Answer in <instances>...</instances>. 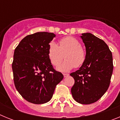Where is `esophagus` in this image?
Listing matches in <instances>:
<instances>
[{
    "label": "esophagus",
    "mask_w": 120,
    "mask_h": 120,
    "mask_svg": "<svg viewBox=\"0 0 120 120\" xmlns=\"http://www.w3.org/2000/svg\"><path fill=\"white\" fill-rule=\"evenodd\" d=\"M63 75H64V77H67V76H69V74H67V73H64Z\"/></svg>",
    "instance_id": "1"
}]
</instances>
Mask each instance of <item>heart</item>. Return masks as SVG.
<instances>
[{
    "mask_svg": "<svg viewBox=\"0 0 120 120\" xmlns=\"http://www.w3.org/2000/svg\"><path fill=\"white\" fill-rule=\"evenodd\" d=\"M79 40L73 37L62 38L58 42L51 43L48 49V57L53 66L58 67L65 56V61L58 68L61 71H69L73 68L79 67L84 64L86 53Z\"/></svg>",
    "mask_w": 120,
    "mask_h": 120,
    "instance_id": "obj_1",
    "label": "heart"
}]
</instances>
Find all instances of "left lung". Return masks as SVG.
I'll list each match as a JSON object with an SVG mask.
<instances>
[{"label": "left lung", "mask_w": 120, "mask_h": 120, "mask_svg": "<svg viewBox=\"0 0 120 120\" xmlns=\"http://www.w3.org/2000/svg\"><path fill=\"white\" fill-rule=\"evenodd\" d=\"M86 58L79 70L70 74L75 79L71 91L81 104H91L101 98L109 86L113 71L111 51L103 40L90 33L82 34Z\"/></svg>", "instance_id": "1"}]
</instances>
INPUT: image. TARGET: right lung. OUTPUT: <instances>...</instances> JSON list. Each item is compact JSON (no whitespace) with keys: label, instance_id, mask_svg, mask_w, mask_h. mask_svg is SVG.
Listing matches in <instances>:
<instances>
[{"label":"right lung","instance_id":"obj_1","mask_svg":"<svg viewBox=\"0 0 120 120\" xmlns=\"http://www.w3.org/2000/svg\"><path fill=\"white\" fill-rule=\"evenodd\" d=\"M55 35L40 32L26 36L15 49L12 64L14 82L29 102L43 104L50 100L57 85L63 79L48 57L49 43Z\"/></svg>","mask_w":120,"mask_h":120}]
</instances>
